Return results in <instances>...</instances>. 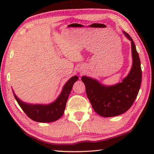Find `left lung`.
<instances>
[{
  "mask_svg": "<svg viewBox=\"0 0 154 154\" xmlns=\"http://www.w3.org/2000/svg\"><path fill=\"white\" fill-rule=\"evenodd\" d=\"M124 35L131 42L132 65L127 76L116 84L106 85L94 78L82 76L88 98L99 116L109 118L123 114L131 107L141 84L142 71L139 54L128 34Z\"/></svg>",
  "mask_w": 154,
  "mask_h": 154,
  "instance_id": "left-lung-1",
  "label": "left lung"
}]
</instances>
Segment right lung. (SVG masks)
<instances>
[{
	"label": "right lung",
	"instance_id": "1",
	"mask_svg": "<svg viewBox=\"0 0 154 154\" xmlns=\"http://www.w3.org/2000/svg\"><path fill=\"white\" fill-rule=\"evenodd\" d=\"M78 79L79 77L77 75L70 78L62 88L58 98L49 104H30L24 102L17 97L14 90L12 91L20 107L31 119L41 123H49L58 120L62 116L72 85Z\"/></svg>",
	"mask_w": 154,
	"mask_h": 154
}]
</instances>
